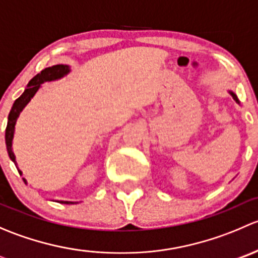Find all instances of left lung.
I'll return each instance as SVG.
<instances>
[{"mask_svg":"<svg viewBox=\"0 0 258 258\" xmlns=\"http://www.w3.org/2000/svg\"><path fill=\"white\" fill-rule=\"evenodd\" d=\"M228 92H230V95H231V96H232V97H233V100H235V101H236V102H237V103H238V105H240V101H238V98H237V96H236V93H233V92H232V91H228Z\"/></svg>","mask_w":258,"mask_h":258,"instance_id":"8db88e82","label":"left lung"}]
</instances>
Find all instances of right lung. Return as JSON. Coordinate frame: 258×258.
<instances>
[{"mask_svg":"<svg viewBox=\"0 0 258 258\" xmlns=\"http://www.w3.org/2000/svg\"><path fill=\"white\" fill-rule=\"evenodd\" d=\"M71 69L67 64H54L52 67H47V69L42 70L40 74L36 75L32 80L28 82L27 87L25 88L22 95L17 98L16 101L12 105L11 111H10L9 114V119H7V127H6V135H5V140H6V147H7V152H9L10 158L14 161V163L16 165L17 167V162H16V156H15L14 151H12V141H14V135H15V126H16V122L20 113L22 112L23 108L27 106V103L32 100L33 96L37 93V91L41 88V85L45 82H51V81H57L62 77H64L66 75L70 74ZM18 170V167H17ZM20 175H22V171L18 170ZM25 183L26 181L23 178ZM59 204H64V205H74L77 204V202H72V201H58Z\"/></svg>","mask_w":258,"mask_h":258,"instance_id":"right-lung-1","label":"right lung"}]
</instances>
